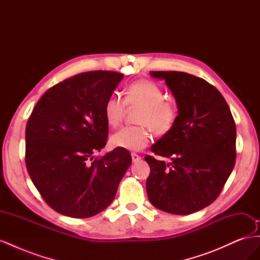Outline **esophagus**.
Returning <instances> with one entry per match:
<instances>
[{"mask_svg": "<svg viewBox=\"0 0 260 260\" xmlns=\"http://www.w3.org/2000/svg\"><path fill=\"white\" fill-rule=\"evenodd\" d=\"M131 157H132V161H133V162H138V161L141 159V156L138 155V154H136V153H132V154H131Z\"/></svg>", "mask_w": 260, "mask_h": 260, "instance_id": "obj_1", "label": "esophagus"}]
</instances>
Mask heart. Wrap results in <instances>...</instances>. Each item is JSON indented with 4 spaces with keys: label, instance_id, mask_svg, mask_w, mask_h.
I'll list each match as a JSON object with an SVG mask.
<instances>
[{
    "label": "heart",
    "instance_id": "b5f03b06",
    "mask_svg": "<svg viewBox=\"0 0 260 260\" xmlns=\"http://www.w3.org/2000/svg\"><path fill=\"white\" fill-rule=\"evenodd\" d=\"M127 105L140 107L137 114L138 125H128L112 137V144L129 151L143 149L151 141V129L157 135H165L174 127L178 118V108L174 102L165 99V92L158 84L149 80L131 83L125 98L113 92L104 104V117L108 125L115 128L124 116Z\"/></svg>",
    "mask_w": 260,
    "mask_h": 260
}]
</instances>
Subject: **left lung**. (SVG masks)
Listing matches in <instances>:
<instances>
[{"label": "left lung", "instance_id": "obj_1", "mask_svg": "<svg viewBox=\"0 0 260 260\" xmlns=\"http://www.w3.org/2000/svg\"><path fill=\"white\" fill-rule=\"evenodd\" d=\"M177 102L172 129L152 145L171 162L145 156L151 172L146 192L153 206L175 215L207 207L221 192L235 164L237 128L224 98L202 78L181 72H151Z\"/></svg>", "mask_w": 260, "mask_h": 260}]
</instances>
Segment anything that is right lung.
Returning <instances> with one entry per match:
<instances>
[{
  "label": "right lung",
  "instance_id": "obj_1",
  "mask_svg": "<svg viewBox=\"0 0 260 260\" xmlns=\"http://www.w3.org/2000/svg\"><path fill=\"white\" fill-rule=\"evenodd\" d=\"M123 78L86 72L52 86L38 101L26 127V166L35 186L59 214L89 218L106 209L131 165L124 148L101 158L108 124L104 104Z\"/></svg>",
  "mask_w": 260,
  "mask_h": 260
}]
</instances>
